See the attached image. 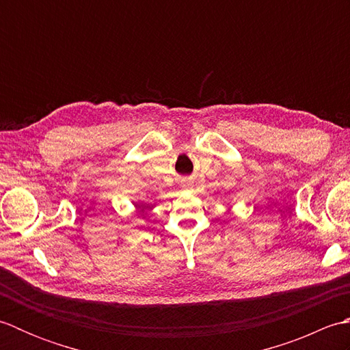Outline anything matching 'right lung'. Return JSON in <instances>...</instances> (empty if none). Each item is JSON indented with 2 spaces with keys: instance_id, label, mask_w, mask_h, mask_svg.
<instances>
[{
  "instance_id": "1",
  "label": "right lung",
  "mask_w": 350,
  "mask_h": 350,
  "mask_svg": "<svg viewBox=\"0 0 350 350\" xmlns=\"http://www.w3.org/2000/svg\"><path fill=\"white\" fill-rule=\"evenodd\" d=\"M137 207H138V209H139L141 212H143V211H144V207H143V206H137Z\"/></svg>"
}]
</instances>
